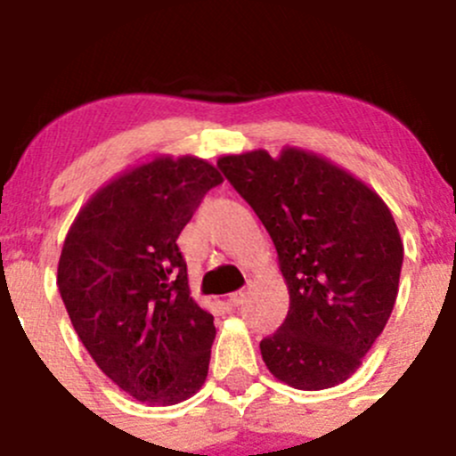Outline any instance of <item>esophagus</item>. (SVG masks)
Masks as SVG:
<instances>
[{
  "label": "esophagus",
  "mask_w": 456,
  "mask_h": 456,
  "mask_svg": "<svg viewBox=\"0 0 456 456\" xmlns=\"http://www.w3.org/2000/svg\"><path fill=\"white\" fill-rule=\"evenodd\" d=\"M244 299H247V292H244V290L232 292V295H229V304H232V305H242Z\"/></svg>",
  "instance_id": "34e87169"
}]
</instances>
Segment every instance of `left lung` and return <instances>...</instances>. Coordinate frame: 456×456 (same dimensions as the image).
Returning <instances> with one entry per match:
<instances>
[{
	"label": "left lung",
	"mask_w": 456,
	"mask_h": 456,
	"mask_svg": "<svg viewBox=\"0 0 456 456\" xmlns=\"http://www.w3.org/2000/svg\"><path fill=\"white\" fill-rule=\"evenodd\" d=\"M218 167L266 227L290 295L260 343L268 371L299 391L352 378L389 321L404 244L385 200L334 161L284 146L223 155Z\"/></svg>",
	"instance_id": "1"
}]
</instances>
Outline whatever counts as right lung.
<instances>
[{"label":"right lung","instance_id":"obj_1","mask_svg":"<svg viewBox=\"0 0 456 456\" xmlns=\"http://www.w3.org/2000/svg\"><path fill=\"white\" fill-rule=\"evenodd\" d=\"M223 183L194 155H155L95 190L67 232L61 297L95 365L151 406L188 400L208 378L214 316L190 297L176 238Z\"/></svg>","mask_w":456,"mask_h":456}]
</instances>
